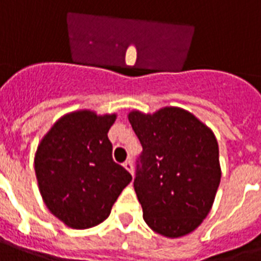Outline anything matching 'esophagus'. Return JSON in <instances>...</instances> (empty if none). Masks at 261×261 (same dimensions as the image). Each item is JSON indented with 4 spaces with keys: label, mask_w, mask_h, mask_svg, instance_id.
I'll return each mask as SVG.
<instances>
[{
    "label": "esophagus",
    "mask_w": 261,
    "mask_h": 261,
    "mask_svg": "<svg viewBox=\"0 0 261 261\" xmlns=\"http://www.w3.org/2000/svg\"><path fill=\"white\" fill-rule=\"evenodd\" d=\"M123 167L126 168V171H128L131 174H133V172H134V168H133V163H131V160H127V161H124Z\"/></svg>",
    "instance_id": "1"
}]
</instances>
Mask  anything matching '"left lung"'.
I'll return each instance as SVG.
<instances>
[{
    "label": "left lung",
    "instance_id": "1",
    "mask_svg": "<svg viewBox=\"0 0 261 261\" xmlns=\"http://www.w3.org/2000/svg\"><path fill=\"white\" fill-rule=\"evenodd\" d=\"M127 118L143 147L134 190L145 222L168 239L190 234L210 213L221 181L214 133L178 107L133 110Z\"/></svg>",
    "mask_w": 261,
    "mask_h": 261
}]
</instances>
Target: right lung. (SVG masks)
Masks as SVG:
<instances>
[{
  "instance_id": "obj_1",
  "label": "right lung",
  "mask_w": 261,
  "mask_h": 261,
  "mask_svg": "<svg viewBox=\"0 0 261 261\" xmlns=\"http://www.w3.org/2000/svg\"><path fill=\"white\" fill-rule=\"evenodd\" d=\"M115 120L116 114L73 111L39 141L34 164L43 202L71 229H89L106 221L133 180L112 160L108 131Z\"/></svg>"
}]
</instances>
